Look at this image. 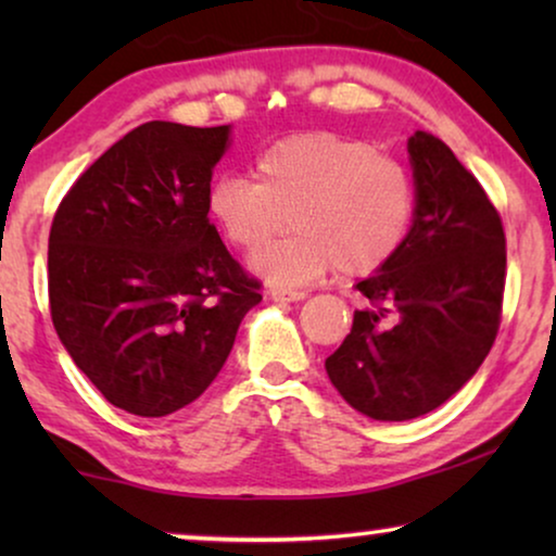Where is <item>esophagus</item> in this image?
<instances>
[{"mask_svg":"<svg viewBox=\"0 0 556 556\" xmlns=\"http://www.w3.org/2000/svg\"><path fill=\"white\" fill-rule=\"evenodd\" d=\"M306 291H286V288H276V291H270V299L278 301V303H291V301H303L306 299Z\"/></svg>","mask_w":556,"mask_h":556,"instance_id":"esophagus-1","label":"esophagus"}]
</instances>
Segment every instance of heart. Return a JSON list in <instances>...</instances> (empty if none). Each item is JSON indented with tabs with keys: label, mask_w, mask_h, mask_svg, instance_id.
Here are the masks:
<instances>
[{
	"label": "heart",
	"mask_w": 556,
	"mask_h": 556,
	"mask_svg": "<svg viewBox=\"0 0 556 556\" xmlns=\"http://www.w3.org/2000/svg\"><path fill=\"white\" fill-rule=\"evenodd\" d=\"M417 207L413 172L367 141L331 131L295 134L255 159V179L223 177L207 189V215L227 245L265 242L250 268L278 288H299L339 270L382 268L409 235Z\"/></svg>",
	"instance_id": "1"
}]
</instances>
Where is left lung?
Wrapping results in <instances>:
<instances>
[{
	"label": "left lung",
	"mask_w": 556,
	"mask_h": 556,
	"mask_svg": "<svg viewBox=\"0 0 556 556\" xmlns=\"http://www.w3.org/2000/svg\"><path fill=\"white\" fill-rule=\"evenodd\" d=\"M417 207L402 248L356 283L367 306L326 359L356 413L402 422L428 415L476 375L501 324L506 235L478 179L438 136L407 141Z\"/></svg>",
	"instance_id": "obj_1"
}]
</instances>
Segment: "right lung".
I'll list each match as a JSON object with an SVG mask.
<instances>
[{"mask_svg": "<svg viewBox=\"0 0 556 556\" xmlns=\"http://www.w3.org/2000/svg\"><path fill=\"white\" fill-rule=\"evenodd\" d=\"M230 126L149 121L98 156L50 227L48 291L60 341L113 407L164 417L223 369L261 283L207 217Z\"/></svg>", "mask_w": 556, "mask_h": 556, "instance_id": "right-lung-1", "label": "right lung"}]
</instances>
